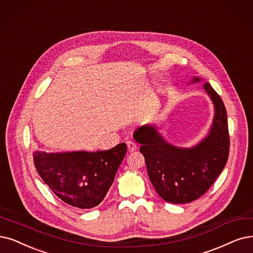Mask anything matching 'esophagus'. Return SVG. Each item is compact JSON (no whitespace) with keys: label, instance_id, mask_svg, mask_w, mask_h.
I'll return each instance as SVG.
<instances>
[{"label":"esophagus","instance_id":"34e87169","mask_svg":"<svg viewBox=\"0 0 253 253\" xmlns=\"http://www.w3.org/2000/svg\"><path fill=\"white\" fill-rule=\"evenodd\" d=\"M126 145H127L128 153H133V151L137 149V144L134 143L133 141H126Z\"/></svg>","mask_w":253,"mask_h":253}]
</instances>
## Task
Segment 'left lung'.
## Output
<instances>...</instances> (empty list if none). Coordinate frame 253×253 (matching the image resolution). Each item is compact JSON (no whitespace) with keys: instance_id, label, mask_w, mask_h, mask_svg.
<instances>
[{"instance_id":"obj_1","label":"left lung","mask_w":253,"mask_h":253,"mask_svg":"<svg viewBox=\"0 0 253 253\" xmlns=\"http://www.w3.org/2000/svg\"><path fill=\"white\" fill-rule=\"evenodd\" d=\"M194 77L191 83L199 82ZM204 89L214 104L215 115L208 136L190 148L171 145L156 126L145 125L134 132L141 144L148 177L157 193L170 204L196 200L214 184L225 167L229 154V135L225 106L210 85Z\"/></svg>"}]
</instances>
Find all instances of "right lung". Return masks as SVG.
<instances>
[{
  "instance_id": "1",
  "label": "right lung",
  "mask_w": 253,
  "mask_h": 253,
  "mask_svg": "<svg viewBox=\"0 0 253 253\" xmlns=\"http://www.w3.org/2000/svg\"><path fill=\"white\" fill-rule=\"evenodd\" d=\"M126 153V143H120L93 153L35 151L33 158L38 174L54 194L69 206L91 209L105 198Z\"/></svg>"
}]
</instances>
